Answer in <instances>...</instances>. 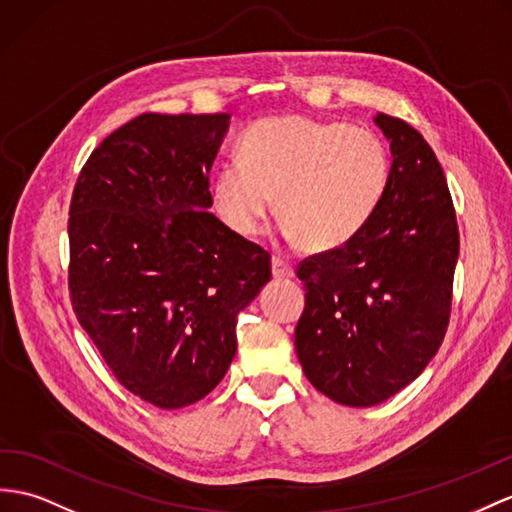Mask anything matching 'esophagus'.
Returning <instances> with one entry per match:
<instances>
[{
  "instance_id": "obj_1",
  "label": "esophagus",
  "mask_w": 512,
  "mask_h": 512,
  "mask_svg": "<svg viewBox=\"0 0 512 512\" xmlns=\"http://www.w3.org/2000/svg\"><path fill=\"white\" fill-rule=\"evenodd\" d=\"M271 273L273 278L276 280H286V278H293V265L289 263V260H284L280 256H273L271 260Z\"/></svg>"
}]
</instances>
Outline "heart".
<instances>
[{
    "mask_svg": "<svg viewBox=\"0 0 512 512\" xmlns=\"http://www.w3.org/2000/svg\"><path fill=\"white\" fill-rule=\"evenodd\" d=\"M389 173V149L376 132L345 121L265 119L243 134L241 160L219 167L213 202L228 228L254 236L278 197L286 236L306 252H332L376 215Z\"/></svg>",
    "mask_w": 512,
    "mask_h": 512,
    "instance_id": "b5f03b06",
    "label": "heart"
}]
</instances>
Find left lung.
I'll return each instance as SVG.
<instances>
[{"mask_svg": "<svg viewBox=\"0 0 512 512\" xmlns=\"http://www.w3.org/2000/svg\"><path fill=\"white\" fill-rule=\"evenodd\" d=\"M391 141L389 186L354 241L304 258L295 352L310 384L343 406H376L419 378L452 313L458 223L426 139L378 112Z\"/></svg>", "mask_w": 512, "mask_h": 512, "instance_id": "obj_1", "label": "left lung"}]
</instances>
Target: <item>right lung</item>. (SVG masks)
<instances>
[{"label":"right lung","instance_id":"obj_1","mask_svg":"<svg viewBox=\"0 0 512 512\" xmlns=\"http://www.w3.org/2000/svg\"><path fill=\"white\" fill-rule=\"evenodd\" d=\"M230 115H145L93 149L69 206V293L115 378L158 408L202 400L271 258L208 208Z\"/></svg>","mask_w":512,"mask_h":512}]
</instances>
